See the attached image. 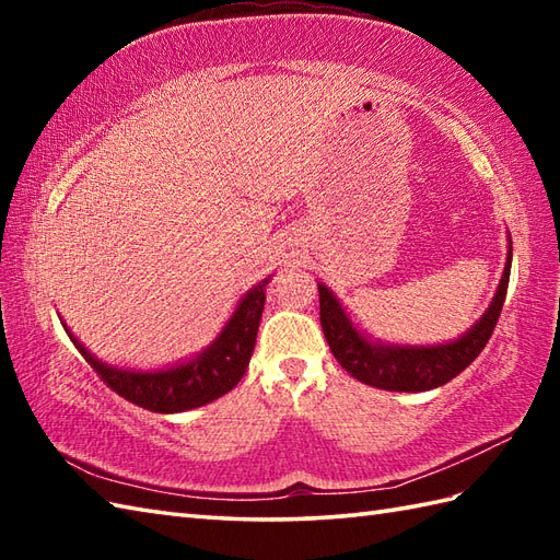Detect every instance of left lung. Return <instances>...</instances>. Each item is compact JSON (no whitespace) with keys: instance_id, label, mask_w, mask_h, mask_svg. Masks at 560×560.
<instances>
[{"instance_id":"obj_1","label":"left lung","mask_w":560,"mask_h":560,"mask_svg":"<svg viewBox=\"0 0 560 560\" xmlns=\"http://www.w3.org/2000/svg\"><path fill=\"white\" fill-rule=\"evenodd\" d=\"M510 261H513V245L508 249V261L501 283L489 305V311L474 325L467 335L457 341L438 343V347H389L365 339L353 327L347 311L335 299L325 283L319 289V323H323L325 339L339 365L361 383L389 389V392H425L450 383L467 368L489 343L498 317H501L508 281Z\"/></svg>"}]
</instances>
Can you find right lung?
Here are the masks:
<instances>
[{
    "label": "right lung",
    "mask_w": 560,
    "mask_h": 560,
    "mask_svg": "<svg viewBox=\"0 0 560 560\" xmlns=\"http://www.w3.org/2000/svg\"><path fill=\"white\" fill-rule=\"evenodd\" d=\"M265 283L267 279L243 295L229 325L221 329L217 341L205 353H199L197 359L187 363L165 368V371L137 373L105 365L91 351H86V347L71 335L65 323L62 325L79 353L113 392L141 409L177 413L205 407V404L223 397L225 392H231L241 383L255 349L261 311H265Z\"/></svg>",
    "instance_id": "add662e5"
}]
</instances>
